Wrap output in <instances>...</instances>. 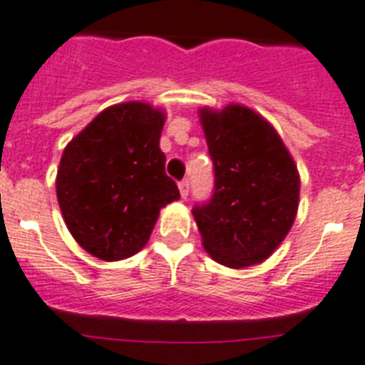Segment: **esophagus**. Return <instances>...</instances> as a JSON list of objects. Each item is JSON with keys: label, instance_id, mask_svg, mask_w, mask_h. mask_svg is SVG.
Wrapping results in <instances>:
<instances>
[{"label": "esophagus", "instance_id": "esophagus-1", "mask_svg": "<svg viewBox=\"0 0 365 365\" xmlns=\"http://www.w3.org/2000/svg\"><path fill=\"white\" fill-rule=\"evenodd\" d=\"M179 190H180V196H182V197L188 196V190H190V182H188V179L180 180Z\"/></svg>", "mask_w": 365, "mask_h": 365}]
</instances>
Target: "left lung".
<instances>
[{
    "label": "left lung",
    "mask_w": 365,
    "mask_h": 365,
    "mask_svg": "<svg viewBox=\"0 0 365 365\" xmlns=\"http://www.w3.org/2000/svg\"><path fill=\"white\" fill-rule=\"evenodd\" d=\"M200 120L215 165V190L192 215L203 249L218 264H262L290 232L299 173L275 128L245 105L203 107Z\"/></svg>",
    "instance_id": "1"
}]
</instances>
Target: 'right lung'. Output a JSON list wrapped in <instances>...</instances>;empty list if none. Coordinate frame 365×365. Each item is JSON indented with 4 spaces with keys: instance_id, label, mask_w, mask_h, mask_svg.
<instances>
[{
    "instance_id": "1",
    "label": "right lung",
    "mask_w": 365,
    "mask_h": 365,
    "mask_svg": "<svg viewBox=\"0 0 365 365\" xmlns=\"http://www.w3.org/2000/svg\"><path fill=\"white\" fill-rule=\"evenodd\" d=\"M164 110L143 101L107 107L63 148L56 196L67 230L96 258H130L160 209L179 200L160 150Z\"/></svg>"
}]
</instances>
